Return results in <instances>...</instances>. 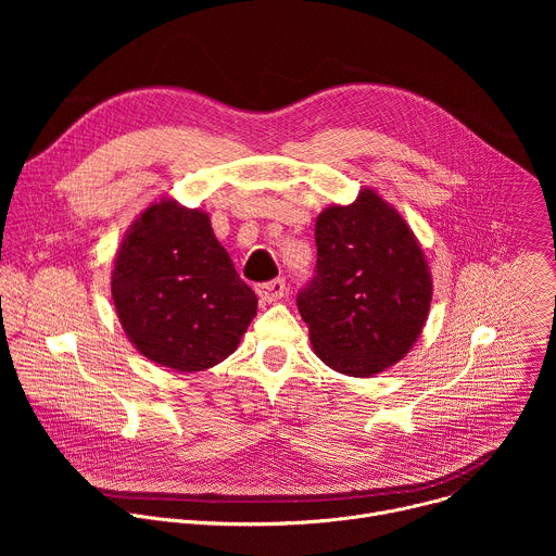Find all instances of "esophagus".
I'll return each mask as SVG.
<instances>
[{
	"label": "esophagus",
	"mask_w": 556,
	"mask_h": 556,
	"mask_svg": "<svg viewBox=\"0 0 556 556\" xmlns=\"http://www.w3.org/2000/svg\"><path fill=\"white\" fill-rule=\"evenodd\" d=\"M257 294L264 299V301H279L283 294H286V279L277 277L273 281H264L257 286Z\"/></svg>",
	"instance_id": "obj_1"
}]
</instances>
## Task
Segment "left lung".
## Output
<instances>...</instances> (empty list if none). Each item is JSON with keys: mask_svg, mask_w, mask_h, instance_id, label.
I'll list each match as a JSON object with an SVG mask.
<instances>
[{"mask_svg": "<svg viewBox=\"0 0 556 556\" xmlns=\"http://www.w3.org/2000/svg\"><path fill=\"white\" fill-rule=\"evenodd\" d=\"M316 266L296 307L328 367L371 376L416 343L431 305V275L412 228L371 189L326 208L314 226Z\"/></svg>", "mask_w": 556, "mask_h": 556, "instance_id": "8db88e82", "label": "left lung"}]
</instances>
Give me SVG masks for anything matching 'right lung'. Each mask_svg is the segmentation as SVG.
Wrapping results in <instances>:
<instances>
[{
    "label": "right lung",
    "instance_id": "right-lung-1",
    "mask_svg": "<svg viewBox=\"0 0 556 556\" xmlns=\"http://www.w3.org/2000/svg\"><path fill=\"white\" fill-rule=\"evenodd\" d=\"M112 296L129 341L157 365L202 371L240 343L257 296L215 240L206 213L149 206L121 244Z\"/></svg>",
    "mask_w": 556,
    "mask_h": 556
}]
</instances>
